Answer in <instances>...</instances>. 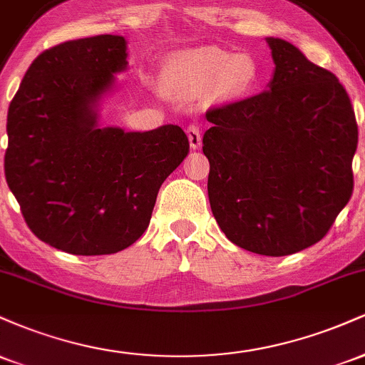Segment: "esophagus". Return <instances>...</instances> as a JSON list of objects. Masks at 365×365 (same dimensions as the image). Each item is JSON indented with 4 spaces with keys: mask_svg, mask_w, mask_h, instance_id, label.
<instances>
[{
    "mask_svg": "<svg viewBox=\"0 0 365 365\" xmlns=\"http://www.w3.org/2000/svg\"><path fill=\"white\" fill-rule=\"evenodd\" d=\"M187 135H188V142H190L192 149H199L200 148V128L199 125H190L187 127Z\"/></svg>",
    "mask_w": 365,
    "mask_h": 365,
    "instance_id": "esophagus-1",
    "label": "esophagus"
}]
</instances>
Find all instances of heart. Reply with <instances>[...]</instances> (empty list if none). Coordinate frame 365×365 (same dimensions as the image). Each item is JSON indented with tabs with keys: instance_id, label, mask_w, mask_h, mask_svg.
Wrapping results in <instances>:
<instances>
[{
	"instance_id": "1",
	"label": "heart",
	"mask_w": 365,
	"mask_h": 365,
	"mask_svg": "<svg viewBox=\"0 0 365 365\" xmlns=\"http://www.w3.org/2000/svg\"><path fill=\"white\" fill-rule=\"evenodd\" d=\"M257 77L254 58L217 48L175 54L163 68L165 86L178 96H200L212 91L220 99L240 98L252 89Z\"/></svg>"
}]
</instances>
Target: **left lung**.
<instances>
[{
    "label": "left lung",
    "mask_w": 365,
    "mask_h": 365,
    "mask_svg": "<svg viewBox=\"0 0 365 365\" xmlns=\"http://www.w3.org/2000/svg\"><path fill=\"white\" fill-rule=\"evenodd\" d=\"M267 89L206 113L211 211L230 242L282 257L321 240L354 190L359 130L345 87L278 37Z\"/></svg>",
    "instance_id": "obj_1"
}]
</instances>
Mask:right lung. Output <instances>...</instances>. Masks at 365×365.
Here are the masks:
<instances>
[{
  "mask_svg": "<svg viewBox=\"0 0 365 365\" xmlns=\"http://www.w3.org/2000/svg\"><path fill=\"white\" fill-rule=\"evenodd\" d=\"M127 65L125 37L66 41L32 61L8 108L6 183L32 233L63 252L115 254L139 240L190 149L178 125L99 127V103Z\"/></svg>",
  "mask_w": 365,
  "mask_h": 365,
  "instance_id": "add662e5",
  "label": "right lung"
}]
</instances>
